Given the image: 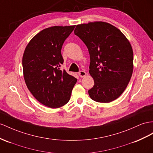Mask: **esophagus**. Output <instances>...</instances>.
<instances>
[{
	"label": "esophagus",
	"mask_w": 153,
	"mask_h": 153,
	"mask_svg": "<svg viewBox=\"0 0 153 153\" xmlns=\"http://www.w3.org/2000/svg\"><path fill=\"white\" fill-rule=\"evenodd\" d=\"M78 74H79V76L80 77H83L86 76V72L85 71H83V70H81L79 72H78Z\"/></svg>",
	"instance_id": "1"
}]
</instances>
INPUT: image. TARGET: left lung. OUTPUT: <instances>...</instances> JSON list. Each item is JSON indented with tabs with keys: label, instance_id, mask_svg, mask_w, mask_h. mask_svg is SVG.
<instances>
[{
	"label": "left lung",
	"instance_id": "8db88e82",
	"mask_svg": "<svg viewBox=\"0 0 153 153\" xmlns=\"http://www.w3.org/2000/svg\"><path fill=\"white\" fill-rule=\"evenodd\" d=\"M74 33L90 54L89 73L94 81L88 91L91 98L100 103L115 100L126 88L132 74L130 42L120 30L105 22L77 25Z\"/></svg>",
	"mask_w": 153,
	"mask_h": 153
}]
</instances>
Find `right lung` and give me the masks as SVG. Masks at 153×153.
Here are the masks:
<instances>
[{"instance_id": "right-lung-1", "label": "right lung", "mask_w": 153, "mask_h": 153, "mask_svg": "<svg viewBox=\"0 0 153 153\" xmlns=\"http://www.w3.org/2000/svg\"><path fill=\"white\" fill-rule=\"evenodd\" d=\"M75 26H53L32 38L22 57L27 87L37 101L50 108L68 102L77 79L60 70L63 64L61 48Z\"/></svg>"}]
</instances>
